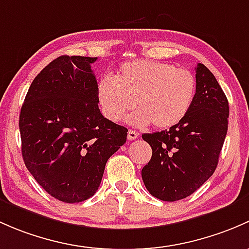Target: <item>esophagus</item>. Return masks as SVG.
<instances>
[{"instance_id":"34e87169","label":"esophagus","mask_w":249,"mask_h":249,"mask_svg":"<svg viewBox=\"0 0 249 249\" xmlns=\"http://www.w3.org/2000/svg\"><path fill=\"white\" fill-rule=\"evenodd\" d=\"M138 135H139V133L135 132V130L129 129V130H128V135H127V138H128V140H134V139H137Z\"/></svg>"}]
</instances>
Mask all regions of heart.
<instances>
[{"instance_id": "b5f03b06", "label": "heart", "mask_w": 249, "mask_h": 249, "mask_svg": "<svg viewBox=\"0 0 249 249\" xmlns=\"http://www.w3.org/2000/svg\"><path fill=\"white\" fill-rule=\"evenodd\" d=\"M196 94V79L191 71L152 60L121 65L116 75H106L97 85V98L107 120L119 122L137 106L128 122L156 128H171L188 115Z\"/></svg>"}]
</instances>
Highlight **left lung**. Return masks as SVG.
I'll return each mask as SVG.
<instances>
[{
  "label": "left lung",
  "mask_w": 249,
  "mask_h": 249,
  "mask_svg": "<svg viewBox=\"0 0 249 249\" xmlns=\"http://www.w3.org/2000/svg\"><path fill=\"white\" fill-rule=\"evenodd\" d=\"M188 115L169 129L142 134L152 157L142 170L147 191L163 201L187 198L214 173L228 130L229 103L213 74L198 63Z\"/></svg>",
  "instance_id": "left-lung-1"
}]
</instances>
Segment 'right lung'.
Wrapping results in <instances>:
<instances>
[{"instance_id": "add662e5", "label": "right lung", "mask_w": 249, "mask_h": 249, "mask_svg": "<svg viewBox=\"0 0 249 249\" xmlns=\"http://www.w3.org/2000/svg\"><path fill=\"white\" fill-rule=\"evenodd\" d=\"M97 57L63 55L38 74L19 119L25 165L47 193L80 202L98 189L106 164L128 129L102 115L91 65Z\"/></svg>"}]
</instances>
